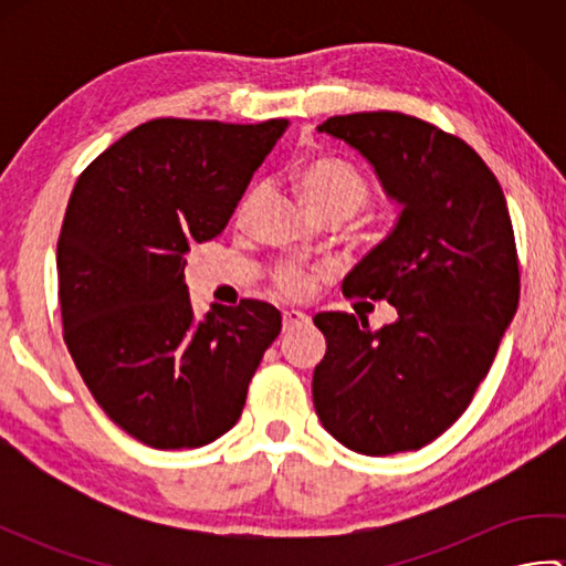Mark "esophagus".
Instances as JSON below:
<instances>
[{"label":"esophagus","mask_w":566,"mask_h":566,"mask_svg":"<svg viewBox=\"0 0 566 566\" xmlns=\"http://www.w3.org/2000/svg\"><path fill=\"white\" fill-rule=\"evenodd\" d=\"M282 323H284V331H294V328H302L308 323V316L304 314V311H296V308H290L284 311L282 314Z\"/></svg>","instance_id":"esophagus-1"}]
</instances>
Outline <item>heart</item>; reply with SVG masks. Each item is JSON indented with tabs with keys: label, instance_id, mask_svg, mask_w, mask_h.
Returning <instances> with one entry per match:
<instances>
[{
	"label": "heart",
	"instance_id": "heart-1",
	"mask_svg": "<svg viewBox=\"0 0 566 566\" xmlns=\"http://www.w3.org/2000/svg\"><path fill=\"white\" fill-rule=\"evenodd\" d=\"M294 189L302 197L306 209L318 216V219H335L345 221L355 216L369 201V185L350 163L331 155H318L308 158L294 170ZM260 199V189H252L240 201L238 219H245V213L252 209V203ZM318 272L298 268V264H280L274 270L272 280L274 286L286 296H304L311 284L316 282Z\"/></svg>",
	"mask_w": 566,
	"mask_h": 566
}]
</instances>
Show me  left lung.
I'll return each mask as SVG.
<instances>
[{"mask_svg": "<svg viewBox=\"0 0 566 566\" xmlns=\"http://www.w3.org/2000/svg\"><path fill=\"white\" fill-rule=\"evenodd\" d=\"M401 203L399 221L345 276V296L384 298L399 318L318 314L314 369L323 428L359 454L420 450L442 436L494 363L521 296L518 252L499 179L462 138L399 112L331 116Z\"/></svg>", "mask_w": 566, "mask_h": 566, "instance_id": "left-lung-1", "label": "left lung"}]
</instances>
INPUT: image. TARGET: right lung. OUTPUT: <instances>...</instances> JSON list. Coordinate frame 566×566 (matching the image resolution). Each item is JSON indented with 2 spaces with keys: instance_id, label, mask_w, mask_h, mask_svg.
Segmentation results:
<instances>
[{
  "instance_id": "add662e5",
  "label": "right lung",
  "mask_w": 566,
  "mask_h": 566,
  "mask_svg": "<svg viewBox=\"0 0 566 566\" xmlns=\"http://www.w3.org/2000/svg\"><path fill=\"white\" fill-rule=\"evenodd\" d=\"M286 126L153 118L72 189L57 238L63 338L104 413L155 450L231 430L282 331L280 311L255 298L197 318L185 264L223 231Z\"/></svg>"
}]
</instances>
